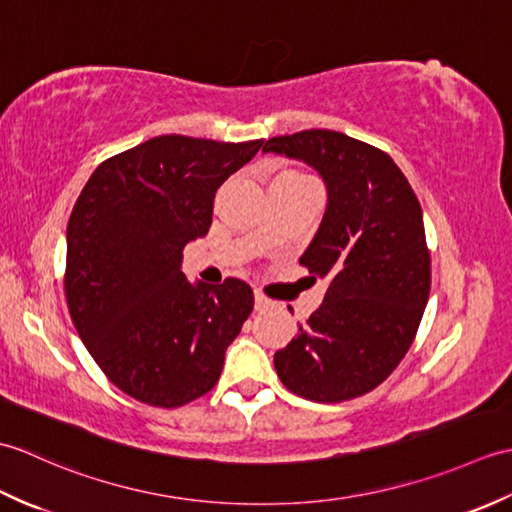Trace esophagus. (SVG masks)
I'll return each instance as SVG.
<instances>
[{
    "label": "esophagus",
    "instance_id": "1",
    "mask_svg": "<svg viewBox=\"0 0 512 512\" xmlns=\"http://www.w3.org/2000/svg\"><path fill=\"white\" fill-rule=\"evenodd\" d=\"M273 306V301H270L268 297H264L262 292H255V310H266Z\"/></svg>",
    "mask_w": 512,
    "mask_h": 512
}]
</instances>
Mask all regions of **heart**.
<instances>
[{"label":"heart","mask_w":512,"mask_h":512,"mask_svg":"<svg viewBox=\"0 0 512 512\" xmlns=\"http://www.w3.org/2000/svg\"><path fill=\"white\" fill-rule=\"evenodd\" d=\"M281 178H301L297 173H281Z\"/></svg>","instance_id":"b5f03b06"}]
</instances>
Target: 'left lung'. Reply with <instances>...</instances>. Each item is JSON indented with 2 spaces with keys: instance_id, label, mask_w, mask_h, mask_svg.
Here are the masks:
<instances>
[{
  "instance_id": "left-lung-1",
  "label": "left lung",
  "mask_w": 512,
  "mask_h": 512,
  "mask_svg": "<svg viewBox=\"0 0 512 512\" xmlns=\"http://www.w3.org/2000/svg\"><path fill=\"white\" fill-rule=\"evenodd\" d=\"M264 154L319 173L328 204L299 264L328 281L275 369L292 394L343 402L378 387L418 332L431 288L420 202L385 151L330 129L270 138Z\"/></svg>"
}]
</instances>
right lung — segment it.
<instances>
[{"mask_svg": "<svg viewBox=\"0 0 512 512\" xmlns=\"http://www.w3.org/2000/svg\"><path fill=\"white\" fill-rule=\"evenodd\" d=\"M264 140L165 134L96 167L68 222L65 299L83 345L112 383L154 407L213 389L253 290L182 273V250L209 233L215 191Z\"/></svg>", "mask_w": 512, "mask_h": 512, "instance_id": "add662e5", "label": "right lung"}]
</instances>
